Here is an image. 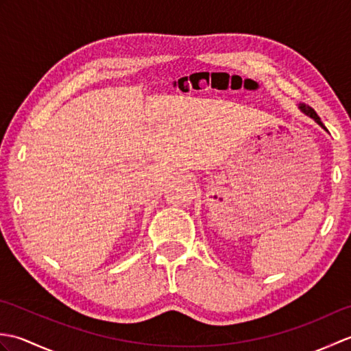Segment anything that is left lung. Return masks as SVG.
Segmentation results:
<instances>
[{
  "label": "left lung",
  "mask_w": 351,
  "mask_h": 351,
  "mask_svg": "<svg viewBox=\"0 0 351 351\" xmlns=\"http://www.w3.org/2000/svg\"><path fill=\"white\" fill-rule=\"evenodd\" d=\"M300 108H302V111H303V113L304 114H308V116H311L312 119H314V121L319 125V126H323V128L326 130V126L323 125V122H322V119H319L318 117V114L315 113V110L314 108H311L309 106H300Z\"/></svg>",
  "instance_id": "left-lung-1"
}]
</instances>
